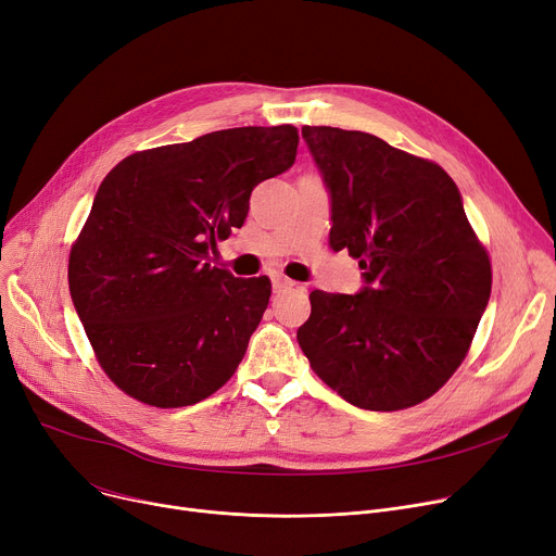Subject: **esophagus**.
I'll list each match as a JSON object with an SVG mask.
<instances>
[{
  "label": "esophagus",
  "mask_w": 556,
  "mask_h": 556,
  "mask_svg": "<svg viewBox=\"0 0 556 556\" xmlns=\"http://www.w3.org/2000/svg\"><path fill=\"white\" fill-rule=\"evenodd\" d=\"M298 283L295 281H290V279H286V277H273V288H275V293H286V290H293Z\"/></svg>",
  "instance_id": "obj_1"
}]
</instances>
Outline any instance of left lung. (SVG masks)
Returning <instances> with one entry per match:
<instances>
[{
	"label": "left lung",
	"instance_id": "left-lung-1",
	"mask_svg": "<svg viewBox=\"0 0 556 556\" xmlns=\"http://www.w3.org/2000/svg\"><path fill=\"white\" fill-rule=\"evenodd\" d=\"M302 137L329 189V245L356 256L365 281L356 295L313 290L302 352L363 410L417 405L469 352L491 295L489 254L442 166L361 130L304 126Z\"/></svg>",
	"mask_w": 556,
	"mask_h": 556
}]
</instances>
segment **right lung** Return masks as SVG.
Instances as JSON below:
<instances>
[{
	"label": "right lung",
	"mask_w": 556,
	"mask_h": 556,
	"mask_svg": "<svg viewBox=\"0 0 556 556\" xmlns=\"http://www.w3.org/2000/svg\"><path fill=\"white\" fill-rule=\"evenodd\" d=\"M295 126H248L116 164L70 254V293L110 381L155 407L223 388L270 302V279L212 266L250 193L293 166Z\"/></svg>",
	"instance_id": "right-lung-1"
}]
</instances>
